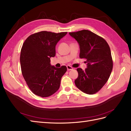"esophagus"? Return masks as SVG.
I'll return each instance as SVG.
<instances>
[{
    "mask_svg": "<svg viewBox=\"0 0 131 131\" xmlns=\"http://www.w3.org/2000/svg\"><path fill=\"white\" fill-rule=\"evenodd\" d=\"M67 70H72L73 69L71 66H70L69 65L67 66Z\"/></svg>",
    "mask_w": 131,
    "mask_h": 131,
    "instance_id": "obj_1",
    "label": "esophagus"
}]
</instances>
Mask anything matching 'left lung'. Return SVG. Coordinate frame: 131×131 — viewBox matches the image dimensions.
I'll use <instances>...</instances> for the list:
<instances>
[{"label": "left lung", "instance_id": "left-lung-1", "mask_svg": "<svg viewBox=\"0 0 131 131\" xmlns=\"http://www.w3.org/2000/svg\"><path fill=\"white\" fill-rule=\"evenodd\" d=\"M80 48L79 57L86 59V68L77 70L78 77L74 81L76 86L87 94L97 93L107 82L111 73L113 62L111 50L103 38L91 31L83 30L69 32Z\"/></svg>", "mask_w": 131, "mask_h": 131}]
</instances>
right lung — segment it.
Segmentation results:
<instances>
[{"instance_id": "1", "label": "right lung", "mask_w": 131, "mask_h": 131, "mask_svg": "<svg viewBox=\"0 0 131 131\" xmlns=\"http://www.w3.org/2000/svg\"><path fill=\"white\" fill-rule=\"evenodd\" d=\"M67 32L41 31L30 35L23 43L20 53L23 75L35 95L50 96L59 88L66 66L57 68L51 65L50 58L56 55V46Z\"/></svg>"}]
</instances>
